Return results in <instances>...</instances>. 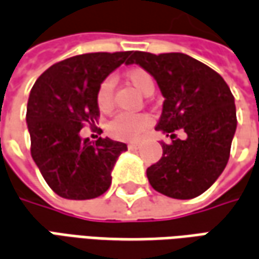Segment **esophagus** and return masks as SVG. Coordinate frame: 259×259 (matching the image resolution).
<instances>
[{
    "instance_id": "34e87169",
    "label": "esophagus",
    "mask_w": 259,
    "mask_h": 259,
    "mask_svg": "<svg viewBox=\"0 0 259 259\" xmlns=\"http://www.w3.org/2000/svg\"><path fill=\"white\" fill-rule=\"evenodd\" d=\"M138 145H140V144H138L137 141H134V142H130V144H128V148H130V149H134V148H138Z\"/></svg>"
}]
</instances>
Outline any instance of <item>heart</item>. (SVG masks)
Returning <instances> with one entry per match:
<instances>
[{
	"instance_id": "obj_1",
	"label": "heart",
	"mask_w": 259,
	"mask_h": 259,
	"mask_svg": "<svg viewBox=\"0 0 259 259\" xmlns=\"http://www.w3.org/2000/svg\"><path fill=\"white\" fill-rule=\"evenodd\" d=\"M125 78L142 94H151L153 92L152 76L142 67H131L125 72ZM114 99V80L104 78L97 87L96 101L101 111H108L112 107ZM151 125V117L147 114H117L108 122L107 131L112 138L117 140H134Z\"/></svg>"
}]
</instances>
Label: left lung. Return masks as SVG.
I'll return each instance as SVG.
<instances>
[{
  "mask_svg": "<svg viewBox=\"0 0 259 259\" xmlns=\"http://www.w3.org/2000/svg\"><path fill=\"white\" fill-rule=\"evenodd\" d=\"M137 63L152 74L165 97L156 131L172 138L162 142V158L147 169L159 193L187 200L204 193L222 175L237 128L234 96L211 67L185 53L133 52ZM187 133L186 140L176 131Z\"/></svg>",
  "mask_w": 259,
  "mask_h": 259,
  "instance_id": "1",
  "label": "left lung"
}]
</instances>
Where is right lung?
Masks as SVG:
<instances>
[{"label":"right lung","instance_id":"1","mask_svg":"<svg viewBox=\"0 0 259 259\" xmlns=\"http://www.w3.org/2000/svg\"><path fill=\"white\" fill-rule=\"evenodd\" d=\"M133 52H97L65 59L44 72L32 87L26 122L31 155L46 183L60 197L87 200L106 193L124 142L80 138L84 124L94 125L100 110L97 87Z\"/></svg>","mask_w":259,"mask_h":259}]
</instances>
